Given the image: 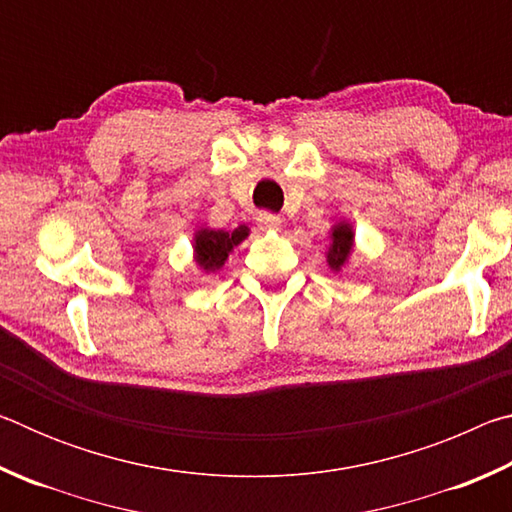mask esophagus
Segmentation results:
<instances>
[{
  "label": "esophagus",
  "mask_w": 512,
  "mask_h": 512,
  "mask_svg": "<svg viewBox=\"0 0 512 512\" xmlns=\"http://www.w3.org/2000/svg\"><path fill=\"white\" fill-rule=\"evenodd\" d=\"M257 225H259V230H280L282 221H280V216H275V214L259 212V216H257Z\"/></svg>",
  "instance_id": "obj_1"
}]
</instances>
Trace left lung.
I'll use <instances>...</instances> for the list:
<instances>
[{"instance_id":"left-lung-1","label":"left lung","mask_w":512,"mask_h":512,"mask_svg":"<svg viewBox=\"0 0 512 512\" xmlns=\"http://www.w3.org/2000/svg\"><path fill=\"white\" fill-rule=\"evenodd\" d=\"M327 250H325V262L332 273H341L345 266L350 264L354 255V228L350 221L334 223L327 232Z\"/></svg>"}]
</instances>
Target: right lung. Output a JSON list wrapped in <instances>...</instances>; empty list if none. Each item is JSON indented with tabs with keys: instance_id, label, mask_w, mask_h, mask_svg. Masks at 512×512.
I'll use <instances>...</instances> for the list:
<instances>
[{
	"instance_id": "1",
	"label": "right lung",
	"mask_w": 512,
	"mask_h": 512,
	"mask_svg": "<svg viewBox=\"0 0 512 512\" xmlns=\"http://www.w3.org/2000/svg\"><path fill=\"white\" fill-rule=\"evenodd\" d=\"M250 235L248 225H237L235 230H214V228H201L194 230L192 250H194V264L198 271L205 275H212L221 271L228 262L232 250H235L241 241H246Z\"/></svg>"
}]
</instances>
